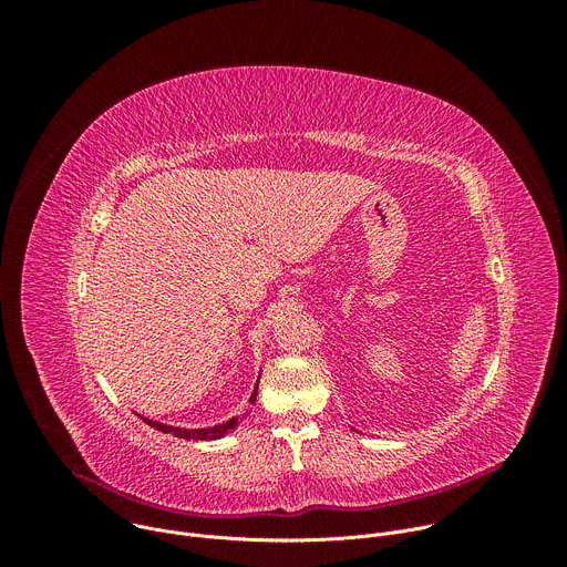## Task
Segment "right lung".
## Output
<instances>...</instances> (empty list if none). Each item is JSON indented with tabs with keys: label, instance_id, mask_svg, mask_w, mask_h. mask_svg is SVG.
<instances>
[{
	"label": "right lung",
	"instance_id": "obj_1",
	"mask_svg": "<svg viewBox=\"0 0 567 567\" xmlns=\"http://www.w3.org/2000/svg\"><path fill=\"white\" fill-rule=\"evenodd\" d=\"M258 385H260V377H258V383L254 385V392L249 396L251 403H256V396H258ZM138 415V413H136ZM147 426L161 431V433H171L175 437H182V440H219L228 433H233L239 424V415L221 422V424H215V426H204V429H184V426H171V424H164V422H154V420H147L143 415H138Z\"/></svg>",
	"mask_w": 567,
	"mask_h": 567
}]
</instances>
